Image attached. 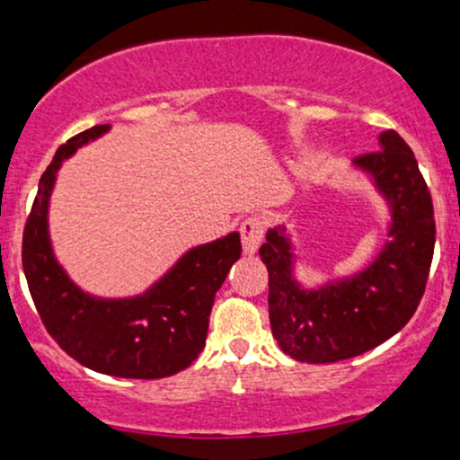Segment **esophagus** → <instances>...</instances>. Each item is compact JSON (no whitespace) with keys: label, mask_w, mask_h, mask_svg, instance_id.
Wrapping results in <instances>:
<instances>
[{"label":"esophagus","mask_w":460,"mask_h":460,"mask_svg":"<svg viewBox=\"0 0 460 460\" xmlns=\"http://www.w3.org/2000/svg\"><path fill=\"white\" fill-rule=\"evenodd\" d=\"M240 235H242V251L246 255H252L257 251V246L261 244L263 237V223L260 218H246L240 225Z\"/></svg>","instance_id":"34e87169"}]
</instances>
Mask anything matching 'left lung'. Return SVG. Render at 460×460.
I'll return each instance as SVG.
<instances>
[{
    "label": "left lung",
    "mask_w": 460,
    "mask_h": 460,
    "mask_svg": "<svg viewBox=\"0 0 460 460\" xmlns=\"http://www.w3.org/2000/svg\"><path fill=\"white\" fill-rule=\"evenodd\" d=\"M381 151L355 157V168L387 200L389 240L352 277L305 288L294 277L292 240L274 226L260 248L268 268V309L274 340L303 363H332L363 355L395 335L424 296L432 251V199L411 146L394 129L378 136Z\"/></svg>",
    "instance_id": "8db88e82"
}]
</instances>
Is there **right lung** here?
<instances>
[{
	"label": "right lung",
	"mask_w": 460,
	"mask_h": 460,
	"mask_svg": "<svg viewBox=\"0 0 460 460\" xmlns=\"http://www.w3.org/2000/svg\"><path fill=\"white\" fill-rule=\"evenodd\" d=\"M108 129L94 125L56 151L39 181L21 257L36 311L68 357L108 376L151 381L186 369L205 348L214 296L240 260V234L190 248L138 296L99 298L79 289L51 248L49 197L62 162Z\"/></svg>",
	"instance_id": "right-lung-1"
}]
</instances>
